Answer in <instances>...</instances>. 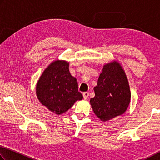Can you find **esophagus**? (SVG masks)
<instances>
[{
  "label": "esophagus",
  "instance_id": "1",
  "mask_svg": "<svg viewBox=\"0 0 160 160\" xmlns=\"http://www.w3.org/2000/svg\"><path fill=\"white\" fill-rule=\"evenodd\" d=\"M88 96H89L88 92H84V93H83V98H84V99H88Z\"/></svg>",
  "mask_w": 160,
  "mask_h": 160
}]
</instances>
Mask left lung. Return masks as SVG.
<instances>
[{"instance_id": "left-lung-1", "label": "left lung", "mask_w": 160, "mask_h": 160, "mask_svg": "<svg viewBox=\"0 0 160 160\" xmlns=\"http://www.w3.org/2000/svg\"><path fill=\"white\" fill-rule=\"evenodd\" d=\"M94 91L91 105L94 113L103 122L124 114L129 105L131 92L127 78L116 62L103 67Z\"/></svg>"}]
</instances>
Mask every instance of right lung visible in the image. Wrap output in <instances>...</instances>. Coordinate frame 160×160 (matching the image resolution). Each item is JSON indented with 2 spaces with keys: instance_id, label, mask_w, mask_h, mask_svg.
Returning a JSON list of instances; mask_svg holds the SVG:
<instances>
[{
  "instance_id": "add662e5",
  "label": "right lung",
  "mask_w": 160,
  "mask_h": 160,
  "mask_svg": "<svg viewBox=\"0 0 160 160\" xmlns=\"http://www.w3.org/2000/svg\"><path fill=\"white\" fill-rule=\"evenodd\" d=\"M38 100L57 114L65 112L77 100L83 98L78 83L69 71L66 62L55 61L45 69L36 85Z\"/></svg>"
}]
</instances>
